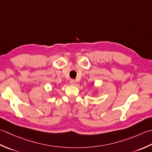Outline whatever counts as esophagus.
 Here are the masks:
<instances>
[{
    "instance_id": "obj_1",
    "label": "esophagus",
    "mask_w": 152,
    "mask_h": 152,
    "mask_svg": "<svg viewBox=\"0 0 152 152\" xmlns=\"http://www.w3.org/2000/svg\"><path fill=\"white\" fill-rule=\"evenodd\" d=\"M69 84H70L71 85H76V82H75V80H74L73 79L70 80V81H69Z\"/></svg>"
}]
</instances>
